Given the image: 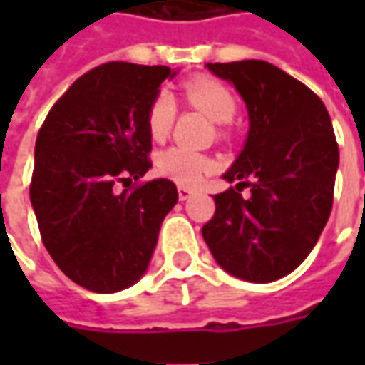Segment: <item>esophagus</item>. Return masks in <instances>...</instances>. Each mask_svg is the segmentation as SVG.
<instances>
[{
  "label": "esophagus",
  "instance_id": "esophagus-1",
  "mask_svg": "<svg viewBox=\"0 0 365 365\" xmlns=\"http://www.w3.org/2000/svg\"><path fill=\"white\" fill-rule=\"evenodd\" d=\"M190 197H192V190L185 189V187H178V199H180V201H187Z\"/></svg>",
  "mask_w": 365,
  "mask_h": 365
}]
</instances>
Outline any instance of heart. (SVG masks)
<instances>
[{
	"label": "heart",
	"mask_w": 365,
	"mask_h": 365,
	"mask_svg": "<svg viewBox=\"0 0 365 365\" xmlns=\"http://www.w3.org/2000/svg\"><path fill=\"white\" fill-rule=\"evenodd\" d=\"M187 103L199 109L211 121L227 123L233 120L237 103L233 93L215 78H190L182 87ZM176 120V101L173 93L158 91L146 111V128L152 140H166ZM213 168V160L205 154L192 152L187 148H168L158 156V170L162 176L175 180L178 185H197L203 175Z\"/></svg>",
	"instance_id": "heart-1"
}]
</instances>
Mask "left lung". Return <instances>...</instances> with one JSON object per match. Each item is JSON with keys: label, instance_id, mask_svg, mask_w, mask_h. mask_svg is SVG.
Instances as JSON below:
<instances>
[{"label": "left lung", "instance_id": "1", "mask_svg": "<svg viewBox=\"0 0 365 365\" xmlns=\"http://www.w3.org/2000/svg\"><path fill=\"white\" fill-rule=\"evenodd\" d=\"M232 81L250 115L247 140L215 195L203 240L225 272L247 282L290 274L315 247L331 207L339 148L323 101L264 61L209 63ZM250 187L244 200L241 190Z\"/></svg>", "mask_w": 365, "mask_h": 365}]
</instances>
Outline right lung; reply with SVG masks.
<instances>
[{"label":"right lung","mask_w":365,"mask_h":365,"mask_svg":"<svg viewBox=\"0 0 365 365\" xmlns=\"http://www.w3.org/2000/svg\"><path fill=\"white\" fill-rule=\"evenodd\" d=\"M173 75L168 66L99 64L38 132L30 201L42 244L78 287L106 294L140 280L178 201L173 180L142 182L152 166L148 106Z\"/></svg>","instance_id":"1"}]
</instances>
